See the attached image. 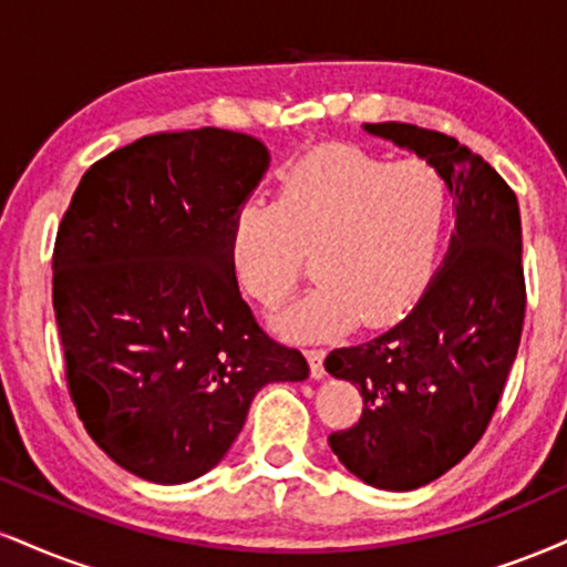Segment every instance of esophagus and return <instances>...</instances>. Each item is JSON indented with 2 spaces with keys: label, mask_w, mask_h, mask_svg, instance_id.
<instances>
[{
  "label": "esophagus",
  "mask_w": 567,
  "mask_h": 567,
  "mask_svg": "<svg viewBox=\"0 0 567 567\" xmlns=\"http://www.w3.org/2000/svg\"><path fill=\"white\" fill-rule=\"evenodd\" d=\"M306 359H309L311 378H324V349H306Z\"/></svg>",
  "instance_id": "obj_1"
}]
</instances>
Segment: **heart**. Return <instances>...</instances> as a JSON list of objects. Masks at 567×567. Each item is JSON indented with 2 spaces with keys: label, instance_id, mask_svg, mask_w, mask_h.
<instances>
[{
  "label": "heart",
  "instance_id": "heart-1",
  "mask_svg": "<svg viewBox=\"0 0 567 567\" xmlns=\"http://www.w3.org/2000/svg\"><path fill=\"white\" fill-rule=\"evenodd\" d=\"M452 216V187L427 161L324 147L282 176L275 206L231 224L240 285L266 309L298 290L313 256L319 285L277 317L290 338H330L401 319L431 288Z\"/></svg>",
  "mask_w": 567,
  "mask_h": 567
}]
</instances>
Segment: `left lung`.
<instances>
[{"mask_svg": "<svg viewBox=\"0 0 567 567\" xmlns=\"http://www.w3.org/2000/svg\"><path fill=\"white\" fill-rule=\"evenodd\" d=\"M364 128L441 168L456 195L452 245L417 306L383 336L324 359L364 399L330 449L370 486L412 491L465 460L502 399L525 317L520 208L454 136L395 121Z\"/></svg>", "mask_w": 567, "mask_h": 567, "instance_id": "left-lung-1", "label": "left lung"}]
</instances>
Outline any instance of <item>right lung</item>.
Wrapping results in <instances>:
<instances>
[{
  "mask_svg": "<svg viewBox=\"0 0 567 567\" xmlns=\"http://www.w3.org/2000/svg\"><path fill=\"white\" fill-rule=\"evenodd\" d=\"M269 153L240 132L147 134L81 176L52 306L73 406L115 465L187 483L221 462L266 383L306 380L243 301L231 224Z\"/></svg>",
  "mask_w": 567,
  "mask_h": 567,
  "instance_id": "right-lung-1",
  "label": "right lung"
}]
</instances>
